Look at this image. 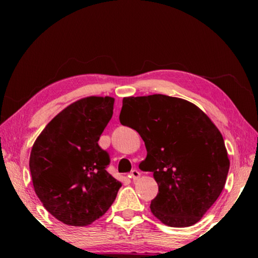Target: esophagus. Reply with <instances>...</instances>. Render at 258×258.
Segmentation results:
<instances>
[{
	"mask_svg": "<svg viewBox=\"0 0 258 258\" xmlns=\"http://www.w3.org/2000/svg\"><path fill=\"white\" fill-rule=\"evenodd\" d=\"M140 176H141V173H140V171H138V169H132V171H131V173H130V177L132 178L133 181L138 180Z\"/></svg>",
	"mask_w": 258,
	"mask_h": 258,
	"instance_id": "esophagus-1",
	"label": "esophagus"
}]
</instances>
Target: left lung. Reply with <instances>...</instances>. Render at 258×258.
<instances>
[{"mask_svg":"<svg viewBox=\"0 0 258 258\" xmlns=\"http://www.w3.org/2000/svg\"><path fill=\"white\" fill-rule=\"evenodd\" d=\"M120 123L145 141L142 171L154 172L151 213L173 228L202 220L220 197L230 168L223 137L196 104L164 94L123 99Z\"/></svg>","mask_w":258,"mask_h":258,"instance_id":"left-lung-1","label":"left lung"}]
</instances>
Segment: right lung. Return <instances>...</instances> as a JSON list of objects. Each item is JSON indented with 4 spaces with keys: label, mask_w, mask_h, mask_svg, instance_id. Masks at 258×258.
Masks as SVG:
<instances>
[{
    "label": "right lung",
    "mask_w": 258,
    "mask_h": 258,
    "mask_svg": "<svg viewBox=\"0 0 258 258\" xmlns=\"http://www.w3.org/2000/svg\"><path fill=\"white\" fill-rule=\"evenodd\" d=\"M111 97H87L60 111L34 142L29 157L34 190L51 215L86 226L115 202L121 183L98 141L112 117Z\"/></svg>",
    "instance_id": "obj_1"
}]
</instances>
